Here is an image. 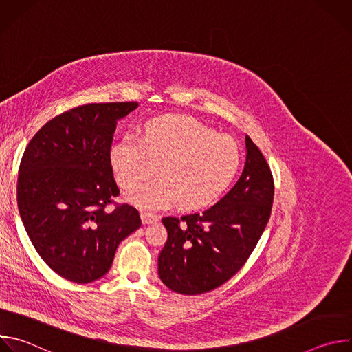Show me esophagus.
<instances>
[{
	"label": "esophagus",
	"mask_w": 352,
	"mask_h": 352,
	"mask_svg": "<svg viewBox=\"0 0 352 352\" xmlns=\"http://www.w3.org/2000/svg\"><path fill=\"white\" fill-rule=\"evenodd\" d=\"M140 219H142V223H143V224H153V223L159 221V216L152 214V213H147V212H143V213L140 214Z\"/></svg>",
	"instance_id": "34e87169"
}]
</instances>
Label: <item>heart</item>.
Listing matches in <instances>:
<instances>
[{
  "label": "heart",
  "instance_id": "obj_1",
  "mask_svg": "<svg viewBox=\"0 0 352 352\" xmlns=\"http://www.w3.org/2000/svg\"><path fill=\"white\" fill-rule=\"evenodd\" d=\"M117 181L133 188L155 168L159 178L128 192L126 199L144 210L178 206L205 208L234 179L241 152L234 139L216 135L202 122L188 117L164 118L150 125L143 139L125 138L111 150Z\"/></svg>",
  "mask_w": 352,
  "mask_h": 352
}]
</instances>
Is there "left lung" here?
<instances>
[{"instance_id":"obj_1","label":"left lung","mask_w":352,"mask_h":352,"mask_svg":"<svg viewBox=\"0 0 352 352\" xmlns=\"http://www.w3.org/2000/svg\"><path fill=\"white\" fill-rule=\"evenodd\" d=\"M245 147L239 179L214 206L181 219H163L168 238L159 256V276L178 294H204L228 281L254 252L267 226L273 175L248 135Z\"/></svg>"}]
</instances>
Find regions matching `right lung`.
Instances as JSON below:
<instances>
[{"label": "right lung", "instance_id": "right-lung-1", "mask_svg": "<svg viewBox=\"0 0 352 352\" xmlns=\"http://www.w3.org/2000/svg\"><path fill=\"white\" fill-rule=\"evenodd\" d=\"M138 103H91L43 125L18 175V208L40 258L61 277L87 284L111 267L117 246L140 226L129 205H116L110 150L117 121Z\"/></svg>", "mask_w": 352, "mask_h": 352}]
</instances>
